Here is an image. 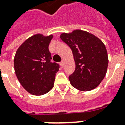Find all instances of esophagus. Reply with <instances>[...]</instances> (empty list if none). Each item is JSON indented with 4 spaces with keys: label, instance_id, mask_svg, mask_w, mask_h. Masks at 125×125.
<instances>
[{
    "label": "esophagus",
    "instance_id": "esophagus-1",
    "mask_svg": "<svg viewBox=\"0 0 125 125\" xmlns=\"http://www.w3.org/2000/svg\"><path fill=\"white\" fill-rule=\"evenodd\" d=\"M60 65L62 66V67H64V65H65V62H61L60 63Z\"/></svg>",
    "mask_w": 125,
    "mask_h": 125
}]
</instances>
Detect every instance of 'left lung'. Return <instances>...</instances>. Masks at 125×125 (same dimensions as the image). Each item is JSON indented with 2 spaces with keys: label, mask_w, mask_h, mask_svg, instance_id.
<instances>
[{
  "label": "left lung",
  "mask_w": 125,
  "mask_h": 125,
  "mask_svg": "<svg viewBox=\"0 0 125 125\" xmlns=\"http://www.w3.org/2000/svg\"><path fill=\"white\" fill-rule=\"evenodd\" d=\"M60 38L71 48L75 63V70L69 76L71 85L82 91L96 88L105 77L109 62L102 41L80 30L63 33Z\"/></svg>",
  "instance_id": "obj_1"
}]
</instances>
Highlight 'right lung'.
Listing matches in <instances>:
<instances>
[{
  "label": "right lung",
  "mask_w": 125,
  "mask_h": 125,
  "mask_svg": "<svg viewBox=\"0 0 125 125\" xmlns=\"http://www.w3.org/2000/svg\"><path fill=\"white\" fill-rule=\"evenodd\" d=\"M53 36L36 34L28 38L16 52V75L23 87L34 95L46 94L53 88L60 65L52 62L48 49Z\"/></svg>",
  "instance_id": "obj_1"
}]
</instances>
